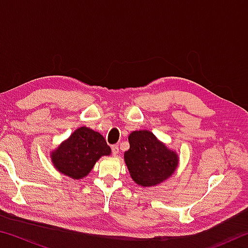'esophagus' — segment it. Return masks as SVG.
<instances>
[{
    "label": "esophagus",
    "mask_w": 248,
    "mask_h": 248,
    "mask_svg": "<svg viewBox=\"0 0 248 248\" xmlns=\"http://www.w3.org/2000/svg\"><path fill=\"white\" fill-rule=\"evenodd\" d=\"M111 153H112V155H118V153H119V146L118 145H112V148H111Z\"/></svg>",
    "instance_id": "obj_1"
}]
</instances>
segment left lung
<instances>
[{"mask_svg": "<svg viewBox=\"0 0 248 248\" xmlns=\"http://www.w3.org/2000/svg\"><path fill=\"white\" fill-rule=\"evenodd\" d=\"M128 140L130 148L124 152V161L130 176L138 185L154 186L173 175L178 164L177 155L161 143L152 132L133 131Z\"/></svg>", "mask_w": 248, "mask_h": 248, "instance_id": "1", "label": "left lung"}]
</instances>
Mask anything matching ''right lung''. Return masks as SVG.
<instances>
[{"mask_svg":"<svg viewBox=\"0 0 248 248\" xmlns=\"http://www.w3.org/2000/svg\"><path fill=\"white\" fill-rule=\"evenodd\" d=\"M109 154L110 148L102 134L82 127L54 151L52 162L62 174L79 179L90 173L100 156Z\"/></svg>","mask_w":248,"mask_h":248,"instance_id":"add662e5","label":"right lung"}]
</instances>
